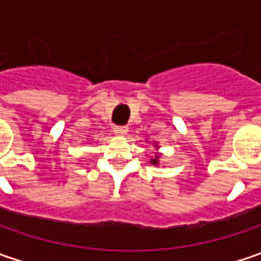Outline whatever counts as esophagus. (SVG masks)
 <instances>
[{
    "mask_svg": "<svg viewBox=\"0 0 261 261\" xmlns=\"http://www.w3.org/2000/svg\"><path fill=\"white\" fill-rule=\"evenodd\" d=\"M113 132H115L116 136H125L127 134V127L126 126H115Z\"/></svg>",
    "mask_w": 261,
    "mask_h": 261,
    "instance_id": "obj_1",
    "label": "esophagus"
}]
</instances>
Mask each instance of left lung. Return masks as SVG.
Instances as JSON below:
<instances>
[{
	"instance_id": "obj_1",
	"label": "left lung",
	"mask_w": 261,
	"mask_h": 261,
	"mask_svg": "<svg viewBox=\"0 0 261 261\" xmlns=\"http://www.w3.org/2000/svg\"><path fill=\"white\" fill-rule=\"evenodd\" d=\"M154 146H155L156 149L160 148L156 142H154ZM160 156H161V154H155V156H151V160H149V164H152V166H158V164H160Z\"/></svg>"
}]
</instances>
